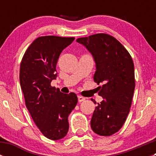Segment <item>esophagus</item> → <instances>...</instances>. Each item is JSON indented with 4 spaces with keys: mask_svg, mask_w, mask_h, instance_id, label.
<instances>
[{
    "mask_svg": "<svg viewBox=\"0 0 156 156\" xmlns=\"http://www.w3.org/2000/svg\"><path fill=\"white\" fill-rule=\"evenodd\" d=\"M78 102H79V103H81V102L85 100V98L83 97H81V96H78Z\"/></svg>",
    "mask_w": 156,
    "mask_h": 156,
    "instance_id": "34e87169",
    "label": "esophagus"
}]
</instances>
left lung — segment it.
<instances>
[{"label": "left lung", "mask_w": 156, "mask_h": 156, "mask_svg": "<svg viewBox=\"0 0 156 156\" xmlns=\"http://www.w3.org/2000/svg\"><path fill=\"white\" fill-rule=\"evenodd\" d=\"M76 41L91 53L96 65L94 80L103 84L98 94L103 100L96 106L91 128L100 136H111L122 128L130 112L135 88L133 60L123 45L108 34H93Z\"/></svg>", "instance_id": "left-lung-1"}]
</instances>
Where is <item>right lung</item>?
Masks as SVG:
<instances>
[{"instance_id": "obj_1", "label": "right lung", "mask_w": 156, "mask_h": 156, "mask_svg": "<svg viewBox=\"0 0 156 156\" xmlns=\"http://www.w3.org/2000/svg\"><path fill=\"white\" fill-rule=\"evenodd\" d=\"M74 39L37 37L27 49L20 65V81L26 108L44 136L53 140L67 134L68 117L78 103L75 94H62L50 85L57 77L56 66L59 55Z\"/></svg>"}]
</instances>
